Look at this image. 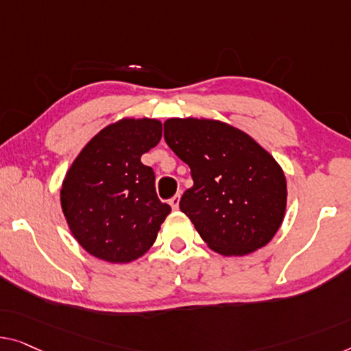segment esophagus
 <instances>
[{
    "label": "esophagus",
    "instance_id": "obj_1",
    "mask_svg": "<svg viewBox=\"0 0 351 351\" xmlns=\"http://www.w3.org/2000/svg\"><path fill=\"white\" fill-rule=\"evenodd\" d=\"M180 198H181V195H180V193H176V195H173V197H171V198H170V200H169V203H170V206H171V208H173V209H178V208H180Z\"/></svg>",
    "mask_w": 351,
    "mask_h": 351
}]
</instances>
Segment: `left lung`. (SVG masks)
<instances>
[{
    "instance_id": "8db88e82",
    "label": "left lung",
    "mask_w": 351,
    "mask_h": 351,
    "mask_svg": "<svg viewBox=\"0 0 351 351\" xmlns=\"http://www.w3.org/2000/svg\"><path fill=\"white\" fill-rule=\"evenodd\" d=\"M164 138L191 167L193 186L180 208L209 247L247 255L273 239L285 214L287 181L268 151L214 119H167Z\"/></svg>"
}]
</instances>
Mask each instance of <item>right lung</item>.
Listing matches in <instances>:
<instances>
[{
  "label": "right lung",
  "instance_id": "1",
  "mask_svg": "<svg viewBox=\"0 0 351 351\" xmlns=\"http://www.w3.org/2000/svg\"><path fill=\"white\" fill-rule=\"evenodd\" d=\"M158 119H121L90 140L66 173L61 208L86 252L110 263L137 260L171 208L159 200L142 154L160 142Z\"/></svg>",
  "mask_w": 351,
  "mask_h": 351
}]
</instances>
